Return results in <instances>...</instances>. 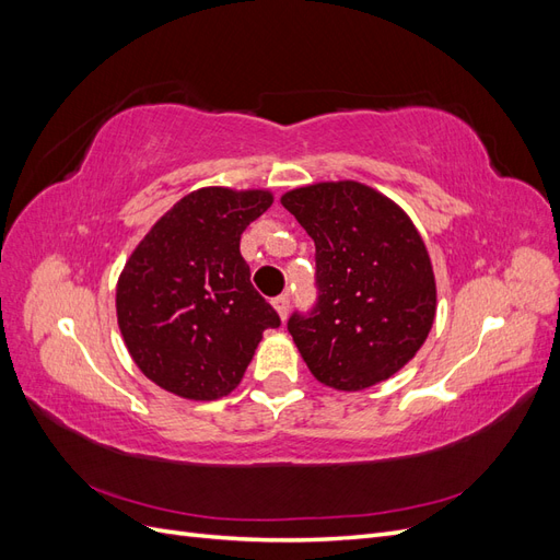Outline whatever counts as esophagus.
Listing matches in <instances>:
<instances>
[{
    "label": "esophagus",
    "instance_id": "34e87169",
    "mask_svg": "<svg viewBox=\"0 0 560 560\" xmlns=\"http://www.w3.org/2000/svg\"><path fill=\"white\" fill-rule=\"evenodd\" d=\"M273 308L278 311V315L284 319L287 313H290V294H280L273 299Z\"/></svg>",
    "mask_w": 560,
    "mask_h": 560
}]
</instances>
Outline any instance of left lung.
<instances>
[{
    "label": "left lung",
    "mask_w": 560,
    "mask_h": 560,
    "mask_svg": "<svg viewBox=\"0 0 560 560\" xmlns=\"http://www.w3.org/2000/svg\"><path fill=\"white\" fill-rule=\"evenodd\" d=\"M315 243L317 301L287 322L311 374L358 393L413 360L436 313L430 254L406 212L360 182L280 198Z\"/></svg>",
    "instance_id": "left-lung-1"
}]
</instances>
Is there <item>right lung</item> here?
<instances>
[{
	"mask_svg": "<svg viewBox=\"0 0 560 560\" xmlns=\"http://www.w3.org/2000/svg\"><path fill=\"white\" fill-rule=\"evenodd\" d=\"M273 196L206 186L177 200L135 247L116 284V317L142 374L208 401L241 383L278 313L254 290L243 231Z\"/></svg>",
	"mask_w": 560,
	"mask_h": 560,
	"instance_id": "1",
	"label": "right lung"
}]
</instances>
